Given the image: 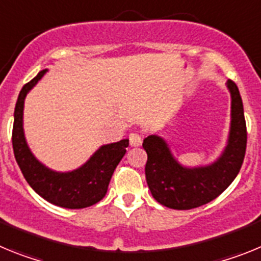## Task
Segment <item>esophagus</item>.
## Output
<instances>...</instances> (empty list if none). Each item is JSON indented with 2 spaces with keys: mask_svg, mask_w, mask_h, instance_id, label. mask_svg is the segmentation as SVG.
<instances>
[{
  "mask_svg": "<svg viewBox=\"0 0 261 261\" xmlns=\"http://www.w3.org/2000/svg\"><path fill=\"white\" fill-rule=\"evenodd\" d=\"M142 138L138 133H130V135H129V144H130V146H140Z\"/></svg>",
  "mask_w": 261,
  "mask_h": 261,
  "instance_id": "esophagus-1",
  "label": "esophagus"
}]
</instances>
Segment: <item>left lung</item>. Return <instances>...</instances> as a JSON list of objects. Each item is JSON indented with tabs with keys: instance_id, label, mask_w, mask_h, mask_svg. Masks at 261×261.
<instances>
[{
	"instance_id": "8db88e82",
	"label": "left lung",
	"mask_w": 261,
	"mask_h": 261,
	"mask_svg": "<svg viewBox=\"0 0 261 261\" xmlns=\"http://www.w3.org/2000/svg\"><path fill=\"white\" fill-rule=\"evenodd\" d=\"M226 85L231 95L229 138L222 154L213 163L186 167L175 159L162 137L151 135L144 140L146 181L159 204L177 211L199 208L218 197L238 175L246 154L247 129L238 87L230 80Z\"/></svg>"
}]
</instances>
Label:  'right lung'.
<instances>
[{"mask_svg":"<svg viewBox=\"0 0 261 261\" xmlns=\"http://www.w3.org/2000/svg\"><path fill=\"white\" fill-rule=\"evenodd\" d=\"M47 73V69L39 71L34 80L20 90L13 125V149L15 161L23 176L32 190L48 202L61 208L82 209L91 206L103 199L108 184L126 151L129 140L103 145L90 156L85 165L68 172L53 171L39 162L27 145L23 130V108L30 90Z\"/></svg>","mask_w":261,"mask_h":261,"instance_id":"obj_1","label":"right lung"}]
</instances>
